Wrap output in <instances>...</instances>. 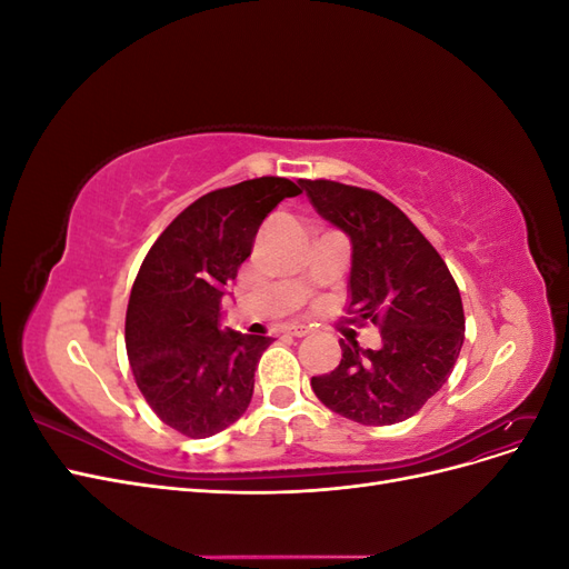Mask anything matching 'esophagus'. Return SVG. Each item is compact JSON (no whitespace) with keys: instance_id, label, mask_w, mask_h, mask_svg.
I'll return each instance as SVG.
<instances>
[{"instance_id":"obj_1","label":"esophagus","mask_w":569,"mask_h":569,"mask_svg":"<svg viewBox=\"0 0 569 569\" xmlns=\"http://www.w3.org/2000/svg\"><path fill=\"white\" fill-rule=\"evenodd\" d=\"M284 330L289 332V335H295V337H306L308 335V325H303V322H291V325H287Z\"/></svg>"}]
</instances>
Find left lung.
<instances>
[{"label": "left lung", "mask_w": 569, "mask_h": 569, "mask_svg": "<svg viewBox=\"0 0 569 569\" xmlns=\"http://www.w3.org/2000/svg\"><path fill=\"white\" fill-rule=\"evenodd\" d=\"M301 189L318 216L349 237V308L382 337L377 349L341 339V363L311 387L353 422H403L446 385L462 349L458 284L437 249L382 194L332 180H301Z\"/></svg>", "instance_id": "left-lung-1"}]
</instances>
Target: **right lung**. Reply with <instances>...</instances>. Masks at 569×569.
Here are the masks:
<instances>
[{"label":"right lung","mask_w":569,"mask_h":569,"mask_svg":"<svg viewBox=\"0 0 569 569\" xmlns=\"http://www.w3.org/2000/svg\"><path fill=\"white\" fill-rule=\"evenodd\" d=\"M301 187L256 178L203 194L170 222L137 272L126 349L151 410L180 435L213 437L244 416L270 337L222 330L237 268L268 213Z\"/></svg>","instance_id":"1"}]
</instances>
